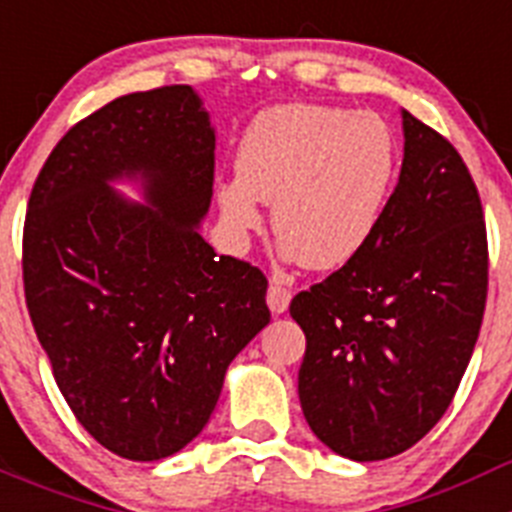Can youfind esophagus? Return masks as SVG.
Returning <instances> with one entry per match:
<instances>
[{"mask_svg": "<svg viewBox=\"0 0 512 512\" xmlns=\"http://www.w3.org/2000/svg\"><path fill=\"white\" fill-rule=\"evenodd\" d=\"M289 302H292V292L287 287H282V284L271 282L269 292H266V305H269V310L274 315H282V312H287Z\"/></svg>", "mask_w": 512, "mask_h": 512, "instance_id": "1", "label": "esophagus"}]
</instances>
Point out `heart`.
<instances>
[{"label":"heart","instance_id":"1","mask_svg":"<svg viewBox=\"0 0 512 512\" xmlns=\"http://www.w3.org/2000/svg\"><path fill=\"white\" fill-rule=\"evenodd\" d=\"M400 148L374 112L328 104H279L253 117L235 151L238 174L217 184L225 228L246 241L274 202V233L287 259L310 269L354 261L384 220Z\"/></svg>","mask_w":512,"mask_h":512}]
</instances>
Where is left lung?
<instances>
[{
  "label": "left lung",
  "mask_w": 512,
  "mask_h": 512,
  "mask_svg": "<svg viewBox=\"0 0 512 512\" xmlns=\"http://www.w3.org/2000/svg\"><path fill=\"white\" fill-rule=\"evenodd\" d=\"M402 169L369 246L289 305L312 433L354 461L408 451L451 405L487 300L482 202L449 140L402 110Z\"/></svg>",
  "instance_id": "8db88e82"
}]
</instances>
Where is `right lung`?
<instances>
[{
  "label": "right lung",
  "mask_w": 512,
  "mask_h": 512,
  "mask_svg": "<svg viewBox=\"0 0 512 512\" xmlns=\"http://www.w3.org/2000/svg\"><path fill=\"white\" fill-rule=\"evenodd\" d=\"M212 171L202 97L161 87L74 125L30 194V320L69 408L122 459H166L200 436L230 361L271 320L264 274L200 233Z\"/></svg>",
  "instance_id": "1"
}]
</instances>
